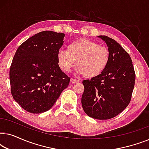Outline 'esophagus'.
Returning a JSON list of instances; mask_svg holds the SVG:
<instances>
[{"label":"esophagus","instance_id":"34e87169","mask_svg":"<svg viewBox=\"0 0 149 149\" xmlns=\"http://www.w3.org/2000/svg\"><path fill=\"white\" fill-rule=\"evenodd\" d=\"M70 82L72 83H77L79 82V81L77 80V79H74L71 78V79H70Z\"/></svg>","mask_w":149,"mask_h":149}]
</instances>
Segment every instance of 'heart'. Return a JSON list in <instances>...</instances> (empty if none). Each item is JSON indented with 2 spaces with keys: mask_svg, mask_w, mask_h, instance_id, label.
<instances>
[{
  "mask_svg": "<svg viewBox=\"0 0 149 149\" xmlns=\"http://www.w3.org/2000/svg\"><path fill=\"white\" fill-rule=\"evenodd\" d=\"M57 61L64 72H70L77 64V73L91 79L99 76L106 70L110 61V53L107 47L86 38H79L70 42L67 50H59Z\"/></svg>",
  "mask_w": 149,
  "mask_h": 149,
  "instance_id": "obj_1",
  "label": "heart"
}]
</instances>
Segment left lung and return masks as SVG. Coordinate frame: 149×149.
<instances>
[{
    "mask_svg": "<svg viewBox=\"0 0 149 149\" xmlns=\"http://www.w3.org/2000/svg\"><path fill=\"white\" fill-rule=\"evenodd\" d=\"M97 37L107 43L110 61L101 74L83 81L81 104L89 117L104 120L116 117L129 104L136 74L130 55L117 41L107 36Z\"/></svg>",
    "mask_w": 149,
    "mask_h": 149,
    "instance_id": "left-lung-1",
    "label": "left lung"
}]
</instances>
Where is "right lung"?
I'll list each match as a JSON object with an SVG mask.
<instances>
[{"label":"right lung","mask_w":149,"mask_h":149,"mask_svg":"<svg viewBox=\"0 0 149 149\" xmlns=\"http://www.w3.org/2000/svg\"><path fill=\"white\" fill-rule=\"evenodd\" d=\"M64 36L61 32H40L16 51L9 71L11 94L29 113L49 111L68 87L70 77L61 70L57 61Z\"/></svg>","instance_id":"add662e5"}]
</instances>
